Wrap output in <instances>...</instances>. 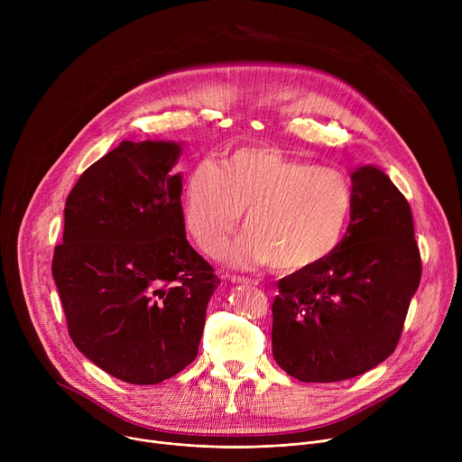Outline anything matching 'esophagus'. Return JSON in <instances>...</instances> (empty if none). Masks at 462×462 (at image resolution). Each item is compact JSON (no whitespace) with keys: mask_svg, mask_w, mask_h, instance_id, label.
Segmentation results:
<instances>
[{"mask_svg":"<svg viewBox=\"0 0 462 462\" xmlns=\"http://www.w3.org/2000/svg\"><path fill=\"white\" fill-rule=\"evenodd\" d=\"M228 280H230L232 283H255L254 280H248V278H245V276H228Z\"/></svg>","mask_w":462,"mask_h":462,"instance_id":"1","label":"esophagus"}]
</instances>
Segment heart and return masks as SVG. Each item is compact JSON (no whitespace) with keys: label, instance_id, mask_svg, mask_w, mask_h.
Wrapping results in <instances>:
<instances>
[{"label":"heart","instance_id":"1","mask_svg":"<svg viewBox=\"0 0 462 462\" xmlns=\"http://www.w3.org/2000/svg\"><path fill=\"white\" fill-rule=\"evenodd\" d=\"M182 217L201 252L214 255L237 228L246 230L225 252L234 267L269 265L307 271L344 239L353 186L337 168L292 159L276 148H241L219 166H193L182 184Z\"/></svg>","mask_w":462,"mask_h":462}]
</instances>
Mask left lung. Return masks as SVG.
<instances>
[{
  "instance_id": "1",
  "label": "left lung",
  "mask_w": 462,
  "mask_h": 462,
  "mask_svg": "<svg viewBox=\"0 0 462 462\" xmlns=\"http://www.w3.org/2000/svg\"><path fill=\"white\" fill-rule=\"evenodd\" d=\"M351 223L318 265L278 282L273 355L301 382H340L383 362L399 346L422 261L411 208L374 166L351 173Z\"/></svg>"
}]
</instances>
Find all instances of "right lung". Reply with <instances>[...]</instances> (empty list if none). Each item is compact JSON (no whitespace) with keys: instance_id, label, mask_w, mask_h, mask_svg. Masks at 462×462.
<instances>
[{"instance_id":"add662e5","label":"right lung","mask_w":462,"mask_h":462,"mask_svg":"<svg viewBox=\"0 0 462 462\" xmlns=\"http://www.w3.org/2000/svg\"><path fill=\"white\" fill-rule=\"evenodd\" d=\"M175 143L122 141L65 201L52 278L73 344L127 383L191 364L221 283L186 239Z\"/></svg>"}]
</instances>
